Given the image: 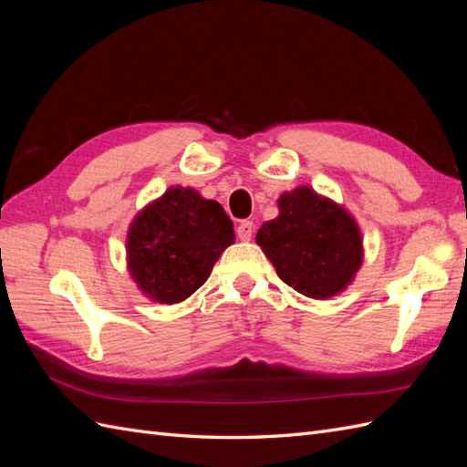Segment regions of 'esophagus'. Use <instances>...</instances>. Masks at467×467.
I'll list each match as a JSON object with an SVG mask.
<instances>
[{
	"label": "esophagus",
	"instance_id": "esophagus-1",
	"mask_svg": "<svg viewBox=\"0 0 467 467\" xmlns=\"http://www.w3.org/2000/svg\"><path fill=\"white\" fill-rule=\"evenodd\" d=\"M251 235H253V222H249V220L239 222V225H237V237L242 239V242H249Z\"/></svg>",
	"mask_w": 467,
	"mask_h": 467
}]
</instances>
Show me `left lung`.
<instances>
[{
	"label": "left lung",
	"instance_id": "1",
	"mask_svg": "<svg viewBox=\"0 0 467 467\" xmlns=\"http://www.w3.org/2000/svg\"><path fill=\"white\" fill-rule=\"evenodd\" d=\"M278 216L265 222L255 242L288 286L314 300L347 290L364 261L358 222L312 187L278 196Z\"/></svg>",
	"mask_w": 467,
	"mask_h": 467
}]
</instances>
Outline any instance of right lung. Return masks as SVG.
<instances>
[{
	"instance_id": "1",
	"label": "right lung",
	"mask_w": 467,
	"mask_h": 467,
	"mask_svg": "<svg viewBox=\"0 0 467 467\" xmlns=\"http://www.w3.org/2000/svg\"><path fill=\"white\" fill-rule=\"evenodd\" d=\"M234 242V222L222 204L191 187H169L134 216L126 266L148 300L171 306L204 285Z\"/></svg>"
}]
</instances>
